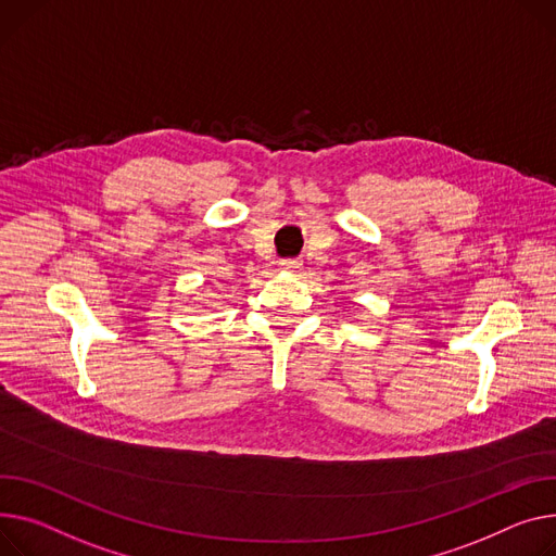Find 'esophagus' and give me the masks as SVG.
Returning <instances> with one entry per match:
<instances>
[{"mask_svg":"<svg viewBox=\"0 0 556 556\" xmlns=\"http://www.w3.org/2000/svg\"><path fill=\"white\" fill-rule=\"evenodd\" d=\"M302 262H300V258H283V262H281V268L283 270H288V273H298V270H302Z\"/></svg>","mask_w":556,"mask_h":556,"instance_id":"obj_1","label":"esophagus"}]
</instances>
